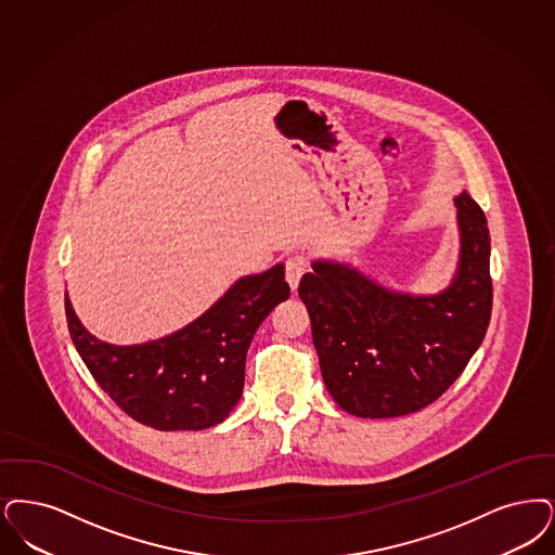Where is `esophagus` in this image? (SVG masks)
<instances>
[{
	"label": "esophagus",
	"instance_id": "1",
	"mask_svg": "<svg viewBox=\"0 0 555 555\" xmlns=\"http://www.w3.org/2000/svg\"><path fill=\"white\" fill-rule=\"evenodd\" d=\"M285 267H287L288 287L295 293L297 287H299L301 276H304L306 270H308V258H306L304 254H293V256H288Z\"/></svg>",
	"mask_w": 555,
	"mask_h": 555
}]
</instances>
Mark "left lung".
Here are the masks:
<instances>
[{
	"mask_svg": "<svg viewBox=\"0 0 555 555\" xmlns=\"http://www.w3.org/2000/svg\"><path fill=\"white\" fill-rule=\"evenodd\" d=\"M461 254L436 295L382 287L361 270L315 260L299 297L311 320L320 370L334 402L370 420L402 417L440 399L463 374L491 318L488 219L463 192L454 198Z\"/></svg>",
	"mask_w": 555,
	"mask_h": 555,
	"instance_id": "8db88e82",
	"label": "left lung"
}]
</instances>
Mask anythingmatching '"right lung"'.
I'll return each instance as SVG.
<instances>
[{
	"label": "right lung",
	"mask_w": 555,
	"mask_h": 555,
	"mask_svg": "<svg viewBox=\"0 0 555 555\" xmlns=\"http://www.w3.org/2000/svg\"><path fill=\"white\" fill-rule=\"evenodd\" d=\"M288 293L285 264H276L240 279L178 333L130 347L92 336L66 293L67 328L92 377L132 420L198 431L224 422L242 399L249 343Z\"/></svg>",
	"instance_id": "obj_1"
}]
</instances>
